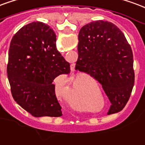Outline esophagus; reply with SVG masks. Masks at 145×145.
I'll list each match as a JSON object with an SVG mask.
<instances>
[{
	"mask_svg": "<svg viewBox=\"0 0 145 145\" xmlns=\"http://www.w3.org/2000/svg\"><path fill=\"white\" fill-rule=\"evenodd\" d=\"M71 71H74V67L73 64H71Z\"/></svg>",
	"mask_w": 145,
	"mask_h": 145,
	"instance_id": "esophagus-1",
	"label": "esophagus"
}]
</instances>
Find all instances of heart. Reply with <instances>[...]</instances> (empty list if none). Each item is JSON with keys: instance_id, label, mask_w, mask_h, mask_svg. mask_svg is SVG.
Returning <instances> with one entry per match:
<instances>
[{"instance_id": "1", "label": "heart", "mask_w": 145, "mask_h": 145, "mask_svg": "<svg viewBox=\"0 0 145 145\" xmlns=\"http://www.w3.org/2000/svg\"><path fill=\"white\" fill-rule=\"evenodd\" d=\"M71 91H72L73 93H74V92H75V91H77V88H74L71 89ZM70 101H72V99L71 98V99H70Z\"/></svg>"}]
</instances>
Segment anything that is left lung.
Masks as SVG:
<instances>
[{
  "instance_id": "obj_1",
  "label": "left lung",
  "mask_w": 145,
  "mask_h": 145,
  "mask_svg": "<svg viewBox=\"0 0 145 145\" xmlns=\"http://www.w3.org/2000/svg\"><path fill=\"white\" fill-rule=\"evenodd\" d=\"M75 69L101 84L111 105L108 114L121 111L135 84L133 53L121 31L111 22L92 21L78 34Z\"/></svg>"
}]
</instances>
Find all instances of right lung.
Returning <instances> with one entry per match:
<instances>
[{"label": "right lung", "instance_id": "right-lung-1", "mask_svg": "<svg viewBox=\"0 0 145 145\" xmlns=\"http://www.w3.org/2000/svg\"><path fill=\"white\" fill-rule=\"evenodd\" d=\"M7 71L12 97L21 108L36 118L62 115L53 81L69 74L70 64L57 51L51 27L32 22L14 35Z\"/></svg>", "mask_w": 145, "mask_h": 145}]
</instances>
